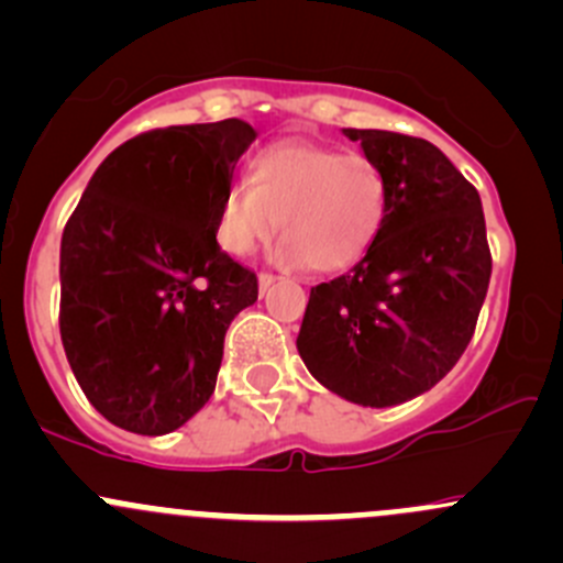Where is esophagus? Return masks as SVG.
<instances>
[{
	"instance_id": "obj_1",
	"label": "esophagus",
	"mask_w": 563,
	"mask_h": 563,
	"mask_svg": "<svg viewBox=\"0 0 563 563\" xmlns=\"http://www.w3.org/2000/svg\"><path fill=\"white\" fill-rule=\"evenodd\" d=\"M275 280H277V277L272 275V272H261V275H258V288H261V294H264L269 286H275Z\"/></svg>"
}]
</instances>
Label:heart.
Here are the masks:
<instances>
[{"mask_svg":"<svg viewBox=\"0 0 563 563\" xmlns=\"http://www.w3.org/2000/svg\"><path fill=\"white\" fill-rule=\"evenodd\" d=\"M387 212L384 174L360 152L283 139L250 161L247 181H231L214 214L218 245L247 255L277 231V258L338 272L371 250Z\"/></svg>","mask_w":563,"mask_h":563,"instance_id":"1","label":"heart"}]
</instances>
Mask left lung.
I'll return each mask as SVG.
<instances>
[{
	"label": "left lung",
	"instance_id": "obj_1",
	"mask_svg": "<svg viewBox=\"0 0 563 563\" xmlns=\"http://www.w3.org/2000/svg\"><path fill=\"white\" fill-rule=\"evenodd\" d=\"M343 133L382 168L387 212L354 269L310 288L297 349L334 395L387 408L455 367L493 258L479 192L439 146L389 130Z\"/></svg>",
	"mask_w": 563,
	"mask_h": 563
}]
</instances>
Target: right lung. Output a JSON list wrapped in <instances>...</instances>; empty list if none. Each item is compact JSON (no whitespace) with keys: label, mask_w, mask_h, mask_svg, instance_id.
<instances>
[{"label":"right lung","mask_w":563,"mask_h":563,"mask_svg":"<svg viewBox=\"0 0 563 563\" xmlns=\"http://www.w3.org/2000/svg\"><path fill=\"white\" fill-rule=\"evenodd\" d=\"M255 141L242 119L124 141L62 234L59 332L87 400L117 428L163 435L212 397L225 329L258 299L214 236L220 196Z\"/></svg>","instance_id":"obj_1"}]
</instances>
